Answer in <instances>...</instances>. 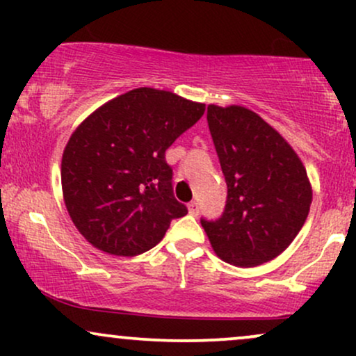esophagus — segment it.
<instances>
[{"instance_id":"1","label":"esophagus","mask_w":356,"mask_h":356,"mask_svg":"<svg viewBox=\"0 0 356 356\" xmlns=\"http://www.w3.org/2000/svg\"><path fill=\"white\" fill-rule=\"evenodd\" d=\"M189 212L192 216H197V212H199V202L197 201L189 202Z\"/></svg>"}]
</instances>
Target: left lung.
Returning a JSON list of instances; mask_svg holds the SVG:
<instances>
[{
	"label": "left lung",
	"mask_w": 356,
	"mask_h": 356,
	"mask_svg": "<svg viewBox=\"0 0 356 356\" xmlns=\"http://www.w3.org/2000/svg\"><path fill=\"white\" fill-rule=\"evenodd\" d=\"M207 124L227 184L224 212L201 218L212 249L241 268L280 256L303 227L312 186L280 134L251 110L207 107Z\"/></svg>",
	"instance_id": "left-lung-1"
}]
</instances>
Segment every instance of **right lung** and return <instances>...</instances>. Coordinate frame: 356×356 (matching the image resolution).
Returning <instances> with one entry per match:
<instances>
[{
  "mask_svg": "<svg viewBox=\"0 0 356 356\" xmlns=\"http://www.w3.org/2000/svg\"><path fill=\"white\" fill-rule=\"evenodd\" d=\"M206 105L136 88L90 115L65 147L61 189L68 214L100 251L137 256L187 214L174 197L165 150L204 115Z\"/></svg>",
  "mask_w": 356,
  "mask_h": 356,
  "instance_id": "obj_1",
  "label": "right lung"
}]
</instances>
